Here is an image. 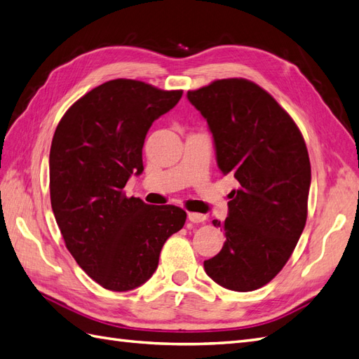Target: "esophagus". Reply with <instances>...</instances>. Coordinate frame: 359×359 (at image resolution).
<instances>
[{"mask_svg": "<svg viewBox=\"0 0 359 359\" xmlns=\"http://www.w3.org/2000/svg\"><path fill=\"white\" fill-rule=\"evenodd\" d=\"M187 217H189V221L194 224H201L205 221V215H203V213H189Z\"/></svg>", "mask_w": 359, "mask_h": 359, "instance_id": "1", "label": "esophagus"}]
</instances>
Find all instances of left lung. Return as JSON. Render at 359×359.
Here are the masks:
<instances>
[{
	"mask_svg": "<svg viewBox=\"0 0 359 359\" xmlns=\"http://www.w3.org/2000/svg\"><path fill=\"white\" fill-rule=\"evenodd\" d=\"M212 130L217 168L239 189L229 195L222 250L204 269L226 290H259L290 260L308 217L311 163L299 126L247 79H221L187 91Z\"/></svg>",
	"mask_w": 359,
	"mask_h": 359,
	"instance_id": "left-lung-1",
	"label": "left lung"
}]
</instances>
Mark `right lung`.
<instances>
[{
	"instance_id": "add662e5",
	"label": "right lung",
	"mask_w": 359,
	"mask_h": 359,
	"mask_svg": "<svg viewBox=\"0 0 359 359\" xmlns=\"http://www.w3.org/2000/svg\"><path fill=\"white\" fill-rule=\"evenodd\" d=\"M181 95L116 79L74 102L55 130L51 208L77 265L104 290L130 291L149 280L164 242L184 226L182 208L123 194L130 175L143 172L147 130Z\"/></svg>"
}]
</instances>
